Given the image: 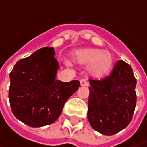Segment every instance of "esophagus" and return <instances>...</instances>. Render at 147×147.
I'll return each instance as SVG.
<instances>
[{"instance_id": "1", "label": "esophagus", "mask_w": 147, "mask_h": 147, "mask_svg": "<svg viewBox=\"0 0 147 147\" xmlns=\"http://www.w3.org/2000/svg\"><path fill=\"white\" fill-rule=\"evenodd\" d=\"M80 86H88V82H87V80L86 79H81L80 80Z\"/></svg>"}]
</instances>
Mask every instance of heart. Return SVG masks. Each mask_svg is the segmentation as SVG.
<instances>
[{
    "instance_id": "b5f03b06",
    "label": "heart",
    "mask_w": 147,
    "mask_h": 147,
    "mask_svg": "<svg viewBox=\"0 0 147 147\" xmlns=\"http://www.w3.org/2000/svg\"><path fill=\"white\" fill-rule=\"evenodd\" d=\"M74 64L85 67L88 74L96 79L105 77L110 73L113 66V57L108 51L99 48H85L76 49L71 53Z\"/></svg>"
}]
</instances>
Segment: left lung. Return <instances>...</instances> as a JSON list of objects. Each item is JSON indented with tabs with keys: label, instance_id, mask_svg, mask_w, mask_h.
Listing matches in <instances>:
<instances>
[{
	"label": "left lung",
	"instance_id": "1",
	"mask_svg": "<svg viewBox=\"0 0 147 147\" xmlns=\"http://www.w3.org/2000/svg\"><path fill=\"white\" fill-rule=\"evenodd\" d=\"M87 117L90 126L104 135H113L130 123L137 103V80L130 65L116 62L105 79H90Z\"/></svg>",
	"mask_w": 147,
	"mask_h": 147
}]
</instances>
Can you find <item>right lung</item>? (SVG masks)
<instances>
[{
    "label": "right lung",
    "mask_w": 147,
    "mask_h": 147,
    "mask_svg": "<svg viewBox=\"0 0 147 147\" xmlns=\"http://www.w3.org/2000/svg\"><path fill=\"white\" fill-rule=\"evenodd\" d=\"M53 48L37 50L16 62L10 74L9 99L13 114L32 127L51 124L59 118L79 80H56L58 61Z\"/></svg>",
    "instance_id": "right-lung-1"
}]
</instances>
